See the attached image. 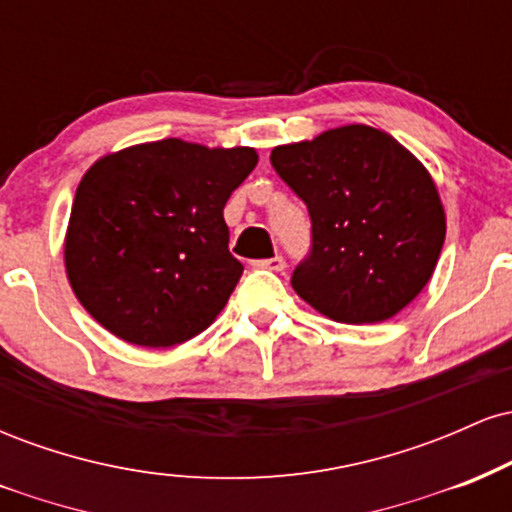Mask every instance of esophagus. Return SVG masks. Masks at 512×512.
Segmentation results:
<instances>
[{
  "label": "esophagus",
  "mask_w": 512,
  "mask_h": 512,
  "mask_svg": "<svg viewBox=\"0 0 512 512\" xmlns=\"http://www.w3.org/2000/svg\"><path fill=\"white\" fill-rule=\"evenodd\" d=\"M255 267H260V269H269V272H284V269H286V262H284V257L276 255V257H269V260H257V262H255Z\"/></svg>",
  "instance_id": "1"
}]
</instances>
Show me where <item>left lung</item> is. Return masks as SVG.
<instances>
[{
	"instance_id": "left-lung-1",
	"label": "left lung",
	"mask_w": 512,
	"mask_h": 512,
	"mask_svg": "<svg viewBox=\"0 0 512 512\" xmlns=\"http://www.w3.org/2000/svg\"><path fill=\"white\" fill-rule=\"evenodd\" d=\"M269 161L313 223V248L291 276L305 303L370 325L419 296L445 240L443 204L419 158L387 132L346 125L276 146Z\"/></svg>"
}]
</instances>
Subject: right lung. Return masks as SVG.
<instances>
[{
    "mask_svg": "<svg viewBox=\"0 0 512 512\" xmlns=\"http://www.w3.org/2000/svg\"><path fill=\"white\" fill-rule=\"evenodd\" d=\"M255 166L250 146L182 139L98 158L76 187L64 238L67 279L93 320L151 349L207 330L243 274L223 207Z\"/></svg>",
    "mask_w": 512,
    "mask_h": 512,
    "instance_id": "right-lung-1",
    "label": "right lung"
}]
</instances>
